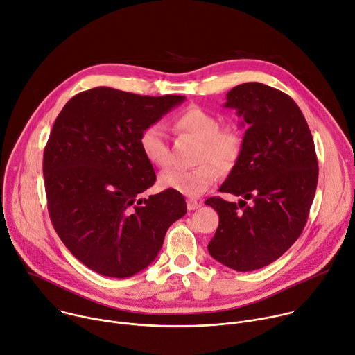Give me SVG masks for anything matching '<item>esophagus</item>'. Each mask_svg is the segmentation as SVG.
Masks as SVG:
<instances>
[{
  "mask_svg": "<svg viewBox=\"0 0 355 355\" xmlns=\"http://www.w3.org/2000/svg\"><path fill=\"white\" fill-rule=\"evenodd\" d=\"M186 205H187V209L191 211V210H198L202 206V202L196 199H187Z\"/></svg>",
  "mask_w": 355,
  "mask_h": 355,
  "instance_id": "34e87169",
  "label": "esophagus"
}]
</instances>
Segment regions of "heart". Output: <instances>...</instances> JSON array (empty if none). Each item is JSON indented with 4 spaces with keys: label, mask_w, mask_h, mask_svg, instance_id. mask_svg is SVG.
Here are the masks:
<instances>
[{
    "label": "heart",
    "mask_w": 355,
    "mask_h": 355,
    "mask_svg": "<svg viewBox=\"0 0 355 355\" xmlns=\"http://www.w3.org/2000/svg\"><path fill=\"white\" fill-rule=\"evenodd\" d=\"M175 125L180 132L199 141L196 161L200 165L189 171L169 169L159 176V184L187 198H198L218 179L217 167L227 173L239 164L244 138L237 127H220V118L216 114L198 105L183 111L176 118ZM139 148L145 159L153 166L164 169L169 165L171 152L162 124H150L141 132Z\"/></svg>",
    "instance_id": "1"
}]
</instances>
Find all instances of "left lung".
<instances>
[{
    "label": "left lung",
    "instance_id": "obj_1",
    "mask_svg": "<svg viewBox=\"0 0 355 355\" xmlns=\"http://www.w3.org/2000/svg\"><path fill=\"white\" fill-rule=\"evenodd\" d=\"M247 124L239 164L220 191L239 203L210 198L220 217L207 248L223 265L248 272L277 261L302 234L318 186V156L304 116L285 93L244 83L227 93Z\"/></svg>",
    "mask_w": 355,
    "mask_h": 355
}]
</instances>
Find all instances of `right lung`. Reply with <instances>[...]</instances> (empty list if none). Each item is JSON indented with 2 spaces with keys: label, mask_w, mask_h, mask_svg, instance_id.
Returning a JSON list of instances; mask_svg holds the SVG:
<instances>
[{
  "label": "right lung",
  "mask_w": 355,
  "mask_h": 355,
  "mask_svg": "<svg viewBox=\"0 0 355 355\" xmlns=\"http://www.w3.org/2000/svg\"><path fill=\"white\" fill-rule=\"evenodd\" d=\"M184 98L96 87L70 98L56 118L44 152L51 220L67 250L104 277L145 269L186 214L183 196L171 189L138 199L156 180L139 135Z\"/></svg>",
  "instance_id": "1"
}]
</instances>
